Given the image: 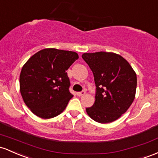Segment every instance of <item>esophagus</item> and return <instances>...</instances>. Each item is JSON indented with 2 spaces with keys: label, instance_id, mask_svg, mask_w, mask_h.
Segmentation results:
<instances>
[{
  "label": "esophagus",
  "instance_id": "34e87169",
  "mask_svg": "<svg viewBox=\"0 0 158 158\" xmlns=\"http://www.w3.org/2000/svg\"><path fill=\"white\" fill-rule=\"evenodd\" d=\"M85 93H86V92L82 91V92H79V93H77V96L81 97V96H83V95H84Z\"/></svg>",
  "mask_w": 158,
  "mask_h": 158
}]
</instances>
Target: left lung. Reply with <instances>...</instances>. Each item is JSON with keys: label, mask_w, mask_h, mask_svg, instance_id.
I'll return each mask as SVG.
<instances>
[{"label": "left lung", "mask_w": 158, "mask_h": 158, "mask_svg": "<svg viewBox=\"0 0 158 158\" xmlns=\"http://www.w3.org/2000/svg\"><path fill=\"white\" fill-rule=\"evenodd\" d=\"M82 58L94 75L96 93L88 116L99 123L121 117L135 98L136 74L125 58L113 52L84 53Z\"/></svg>", "instance_id": "left-lung-1"}]
</instances>
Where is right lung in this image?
I'll list each match as a JSON object with an SVG mask.
<instances>
[{
  "instance_id": "1",
  "label": "right lung",
  "mask_w": 158,
  "mask_h": 158,
  "mask_svg": "<svg viewBox=\"0 0 158 158\" xmlns=\"http://www.w3.org/2000/svg\"><path fill=\"white\" fill-rule=\"evenodd\" d=\"M78 57L74 51L45 48L26 62L19 77L20 92L32 113L51 118L64 110L73 97L66 71Z\"/></svg>"
}]
</instances>
